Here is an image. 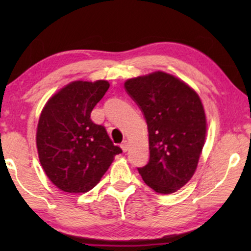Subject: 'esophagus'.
Instances as JSON below:
<instances>
[{
	"mask_svg": "<svg viewBox=\"0 0 251 251\" xmlns=\"http://www.w3.org/2000/svg\"><path fill=\"white\" fill-rule=\"evenodd\" d=\"M121 149L123 152H126V151L129 150V142L128 140H123L122 144H121Z\"/></svg>",
	"mask_w": 251,
	"mask_h": 251,
	"instance_id": "esophagus-1",
	"label": "esophagus"
}]
</instances>
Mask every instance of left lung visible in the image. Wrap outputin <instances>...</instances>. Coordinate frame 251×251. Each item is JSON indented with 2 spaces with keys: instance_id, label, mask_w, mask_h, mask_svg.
<instances>
[{
  "instance_id": "8db88e82",
  "label": "left lung",
  "mask_w": 251,
  "mask_h": 251,
  "mask_svg": "<svg viewBox=\"0 0 251 251\" xmlns=\"http://www.w3.org/2000/svg\"><path fill=\"white\" fill-rule=\"evenodd\" d=\"M125 88L142 109L149 129L150 160L138 171L157 193H174L197 170L207 121L197 92L164 72L129 78Z\"/></svg>"
}]
</instances>
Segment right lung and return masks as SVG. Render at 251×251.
Here are the masks:
<instances>
[{
    "instance_id": "right-lung-1",
    "label": "right lung",
    "mask_w": 251,
    "mask_h": 251,
    "mask_svg": "<svg viewBox=\"0 0 251 251\" xmlns=\"http://www.w3.org/2000/svg\"><path fill=\"white\" fill-rule=\"evenodd\" d=\"M107 81H74L53 95L42 109L36 146L44 173L67 193H85L100 181L116 154L102 126L90 114L108 90Z\"/></svg>"
}]
</instances>
